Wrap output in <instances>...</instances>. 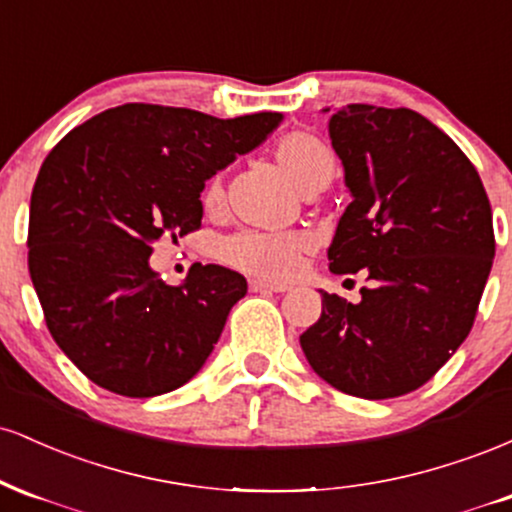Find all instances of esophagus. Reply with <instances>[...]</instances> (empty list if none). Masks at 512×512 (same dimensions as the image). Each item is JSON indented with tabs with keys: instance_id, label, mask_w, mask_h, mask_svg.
<instances>
[{
	"instance_id": "obj_1",
	"label": "esophagus",
	"mask_w": 512,
	"mask_h": 512,
	"mask_svg": "<svg viewBox=\"0 0 512 512\" xmlns=\"http://www.w3.org/2000/svg\"><path fill=\"white\" fill-rule=\"evenodd\" d=\"M250 291H260V293H284L289 291L286 284H274V281H264V279H252L250 281Z\"/></svg>"
}]
</instances>
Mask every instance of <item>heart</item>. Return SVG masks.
Listing matches in <instances>:
<instances>
[{
  "mask_svg": "<svg viewBox=\"0 0 512 512\" xmlns=\"http://www.w3.org/2000/svg\"><path fill=\"white\" fill-rule=\"evenodd\" d=\"M274 158L293 185L303 192L320 185L322 180H330L334 173L330 149L308 132L284 134L274 146ZM202 204L207 211H216L223 204V182L219 175L204 187ZM313 245V236L305 231H238L221 240L216 257L238 272L284 281L298 272Z\"/></svg>",
  "mask_w": 512,
  "mask_h": 512,
  "instance_id": "b5f03b06",
  "label": "heart"
}]
</instances>
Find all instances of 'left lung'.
I'll return each instance as SVG.
<instances>
[{
	"label": "left lung",
	"mask_w": 512,
	"mask_h": 512,
	"mask_svg": "<svg viewBox=\"0 0 512 512\" xmlns=\"http://www.w3.org/2000/svg\"><path fill=\"white\" fill-rule=\"evenodd\" d=\"M330 137L354 195L327 252L330 269H363L368 286L356 305L322 291L301 346L346 395H409L472 330L496 252L489 197L460 146L409 108L344 105Z\"/></svg>",
	"instance_id": "left-lung-1"
}]
</instances>
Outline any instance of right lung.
<instances>
[{
	"instance_id": "add662e5",
	"label": "right lung",
	"mask_w": 512,
	"mask_h": 512,
	"mask_svg": "<svg viewBox=\"0 0 512 512\" xmlns=\"http://www.w3.org/2000/svg\"><path fill=\"white\" fill-rule=\"evenodd\" d=\"M279 120L125 103L50 151L31 195L28 272L52 339L88 380L156 397L204 366L248 281L197 262L168 286L149 267L151 245L197 231L204 180Z\"/></svg>"
}]
</instances>
